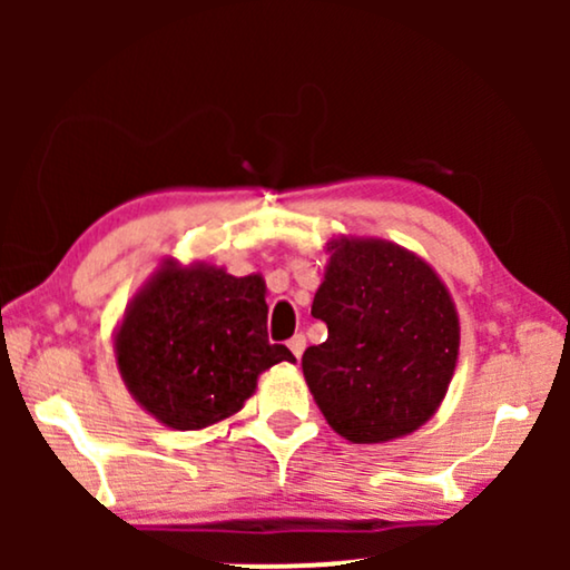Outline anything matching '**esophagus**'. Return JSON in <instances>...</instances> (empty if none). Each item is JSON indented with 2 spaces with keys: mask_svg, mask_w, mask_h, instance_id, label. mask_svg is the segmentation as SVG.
<instances>
[{
  "mask_svg": "<svg viewBox=\"0 0 570 570\" xmlns=\"http://www.w3.org/2000/svg\"><path fill=\"white\" fill-rule=\"evenodd\" d=\"M289 351L294 353V356H303V351H305V335H294V337H289Z\"/></svg>",
  "mask_w": 570,
  "mask_h": 570,
  "instance_id": "34e87169",
  "label": "esophagus"
}]
</instances>
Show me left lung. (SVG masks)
Segmentation results:
<instances>
[{
  "label": "left lung",
  "instance_id": "1",
  "mask_svg": "<svg viewBox=\"0 0 570 570\" xmlns=\"http://www.w3.org/2000/svg\"><path fill=\"white\" fill-rule=\"evenodd\" d=\"M311 313L330 335L303 353L307 389L326 423L356 444L410 434L453 381L458 316L415 254L385 240H332Z\"/></svg>",
  "mask_w": 570,
  "mask_h": 570
}]
</instances>
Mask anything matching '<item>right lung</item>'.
<instances>
[{
  "label": "right lung",
  "mask_w": 570,
  "mask_h": 570,
  "mask_svg": "<svg viewBox=\"0 0 570 570\" xmlns=\"http://www.w3.org/2000/svg\"><path fill=\"white\" fill-rule=\"evenodd\" d=\"M278 362L294 356L267 340L265 281L219 267H160L117 332V367L128 391L179 431L238 412L259 372Z\"/></svg>",
  "instance_id": "add662e5"
}]
</instances>
